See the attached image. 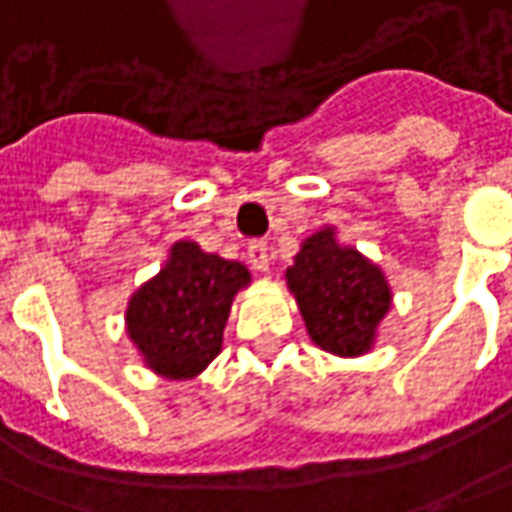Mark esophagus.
Wrapping results in <instances>:
<instances>
[{
    "label": "esophagus",
    "mask_w": 512,
    "mask_h": 512,
    "mask_svg": "<svg viewBox=\"0 0 512 512\" xmlns=\"http://www.w3.org/2000/svg\"><path fill=\"white\" fill-rule=\"evenodd\" d=\"M246 255H249V263L257 271H268V246L263 241H252L249 249H246Z\"/></svg>",
    "instance_id": "34e87169"
}]
</instances>
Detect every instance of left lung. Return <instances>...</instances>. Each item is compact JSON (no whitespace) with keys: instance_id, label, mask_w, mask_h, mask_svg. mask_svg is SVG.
<instances>
[{"instance_id":"obj_1","label":"left lung","mask_w":512,"mask_h":512,"mask_svg":"<svg viewBox=\"0 0 512 512\" xmlns=\"http://www.w3.org/2000/svg\"><path fill=\"white\" fill-rule=\"evenodd\" d=\"M316 346L332 355H363L391 307L382 271L352 246H338L332 227L310 235L285 271Z\"/></svg>"}]
</instances>
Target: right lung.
Wrapping results in <instances>:
<instances>
[{
  "label": "right lung",
  "instance_id": "1",
  "mask_svg": "<svg viewBox=\"0 0 512 512\" xmlns=\"http://www.w3.org/2000/svg\"><path fill=\"white\" fill-rule=\"evenodd\" d=\"M244 285V263L207 255L191 241L171 246L166 268L127 307V332L146 366L169 380L199 374L221 352L232 296Z\"/></svg>",
  "mask_w": 512,
  "mask_h": 512
}]
</instances>
